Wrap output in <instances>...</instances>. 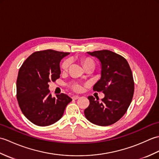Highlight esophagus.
<instances>
[{
  "instance_id": "esophagus-1",
  "label": "esophagus",
  "mask_w": 159,
  "mask_h": 159,
  "mask_svg": "<svg viewBox=\"0 0 159 159\" xmlns=\"http://www.w3.org/2000/svg\"><path fill=\"white\" fill-rule=\"evenodd\" d=\"M79 98V96H72V99L73 100H77Z\"/></svg>"
}]
</instances>
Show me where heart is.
<instances>
[{
    "mask_svg": "<svg viewBox=\"0 0 159 159\" xmlns=\"http://www.w3.org/2000/svg\"><path fill=\"white\" fill-rule=\"evenodd\" d=\"M70 62H71V61L69 59L63 61V62L61 64V69L63 70H66L69 67ZM83 63L84 66H85L87 65H88V64H91V63L93 64V61L91 59H88V58L84 59L83 61ZM68 86L73 91H74V92H80V91H82V89H83L82 85H80V83H77V82H71L69 83Z\"/></svg>",
    "mask_w": 159,
    "mask_h": 159,
    "instance_id": "obj_1",
    "label": "heart"
}]
</instances>
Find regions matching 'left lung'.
<instances>
[{"instance_id": "8db88e82", "label": "left lung", "mask_w": 159, "mask_h": 159, "mask_svg": "<svg viewBox=\"0 0 159 159\" xmlns=\"http://www.w3.org/2000/svg\"><path fill=\"white\" fill-rule=\"evenodd\" d=\"M101 63V78L93 89L102 92L101 102L90 96L84 113L90 122L105 126L116 123L126 113L133 99L134 80L129 64L118 54L108 50L87 52Z\"/></svg>"}]
</instances>
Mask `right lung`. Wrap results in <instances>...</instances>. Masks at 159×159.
Returning a JSON list of instances; mask_svg holds the SVG:
<instances>
[{
  "label": "right lung",
  "instance_id": "obj_1",
  "mask_svg": "<svg viewBox=\"0 0 159 159\" xmlns=\"http://www.w3.org/2000/svg\"><path fill=\"white\" fill-rule=\"evenodd\" d=\"M69 54L53 50L35 52L20 67L17 100L22 113L37 126H49L59 120L72 100L65 93L52 98L48 89V83L60 77L61 60Z\"/></svg>",
  "mask_w": 159,
  "mask_h": 159
}]
</instances>
